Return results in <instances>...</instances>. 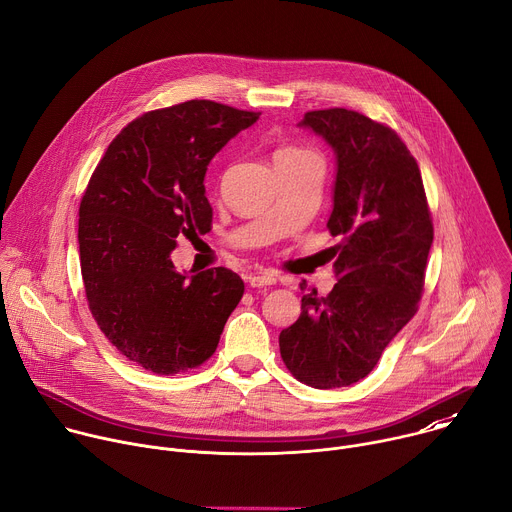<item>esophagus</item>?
Listing matches in <instances>:
<instances>
[{
  "mask_svg": "<svg viewBox=\"0 0 512 512\" xmlns=\"http://www.w3.org/2000/svg\"><path fill=\"white\" fill-rule=\"evenodd\" d=\"M277 281V277L269 271H261V273H255L249 277V285L251 287H263V285H273Z\"/></svg>",
  "mask_w": 512,
  "mask_h": 512,
  "instance_id": "34e87169",
  "label": "esophagus"
}]
</instances>
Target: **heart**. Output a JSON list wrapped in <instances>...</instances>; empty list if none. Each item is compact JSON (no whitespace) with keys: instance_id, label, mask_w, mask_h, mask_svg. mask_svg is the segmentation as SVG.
<instances>
[{"instance_id":"1","label":"heart","mask_w":512,"mask_h":512,"mask_svg":"<svg viewBox=\"0 0 512 512\" xmlns=\"http://www.w3.org/2000/svg\"><path fill=\"white\" fill-rule=\"evenodd\" d=\"M279 154H302V150H281Z\"/></svg>"}]
</instances>
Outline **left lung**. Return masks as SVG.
Segmentation results:
<instances>
[{
  "label": "left lung",
  "instance_id": "left-lung-1",
  "mask_svg": "<svg viewBox=\"0 0 512 512\" xmlns=\"http://www.w3.org/2000/svg\"><path fill=\"white\" fill-rule=\"evenodd\" d=\"M300 127L336 156L328 229L342 243L338 283L326 298L306 291L279 350L298 381L336 389L367 377L417 312L433 225L419 166L391 127L338 107L306 113Z\"/></svg>",
  "mask_w": 512,
  "mask_h": 512
}]
</instances>
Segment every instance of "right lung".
<instances>
[{"label": "right lung", "instance_id": "1", "mask_svg": "<svg viewBox=\"0 0 512 512\" xmlns=\"http://www.w3.org/2000/svg\"><path fill=\"white\" fill-rule=\"evenodd\" d=\"M259 113L186 101L131 121L95 168L79 210V253L91 314L137 367L176 375L212 356L243 298L227 267L196 275L172 261L178 237L210 231V160Z\"/></svg>", "mask_w": 512, "mask_h": 512}]
</instances>
